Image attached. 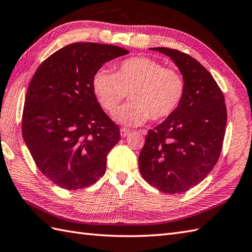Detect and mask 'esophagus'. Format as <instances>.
<instances>
[{"label":"esophagus","mask_w":252,"mask_h":252,"mask_svg":"<svg viewBox=\"0 0 252 252\" xmlns=\"http://www.w3.org/2000/svg\"><path fill=\"white\" fill-rule=\"evenodd\" d=\"M128 134H130V130H128V128H126V127H121L120 128V135H121V137H126Z\"/></svg>","instance_id":"esophagus-1"}]
</instances>
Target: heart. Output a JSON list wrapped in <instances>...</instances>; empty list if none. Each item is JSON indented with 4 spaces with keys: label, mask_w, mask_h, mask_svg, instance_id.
I'll use <instances>...</instances> for the list:
<instances>
[{
    "label": "heart",
    "mask_w": 252,
    "mask_h": 252,
    "mask_svg": "<svg viewBox=\"0 0 252 252\" xmlns=\"http://www.w3.org/2000/svg\"><path fill=\"white\" fill-rule=\"evenodd\" d=\"M93 92L99 105L113 113L130 93L131 102L114 115L117 122L137 126L151 119L160 121L171 116L185 94L186 83L176 68L165 67L146 57L130 58L115 68V73L98 69L92 78Z\"/></svg>",
    "instance_id": "1"
}]
</instances>
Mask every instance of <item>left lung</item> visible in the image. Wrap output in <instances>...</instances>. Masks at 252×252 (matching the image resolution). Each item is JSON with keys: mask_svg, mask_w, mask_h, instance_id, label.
Listing matches in <instances>:
<instances>
[{"mask_svg": "<svg viewBox=\"0 0 252 252\" xmlns=\"http://www.w3.org/2000/svg\"><path fill=\"white\" fill-rule=\"evenodd\" d=\"M151 49L175 62L186 89L178 108L148 131L138 166L149 185L174 194L200 184L217 163L225 133L226 106L223 93L200 62L176 49Z\"/></svg>", "mask_w": 252, "mask_h": 252, "instance_id": "1", "label": "left lung"}]
</instances>
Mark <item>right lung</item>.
<instances>
[{"label":"right lung","mask_w":252,"mask_h":252,"mask_svg":"<svg viewBox=\"0 0 252 252\" xmlns=\"http://www.w3.org/2000/svg\"><path fill=\"white\" fill-rule=\"evenodd\" d=\"M127 54L118 46L74 43L47 58L33 75L22 136L39 171L63 189L96 183L121 139L119 126L97 102L92 78L104 63Z\"/></svg>","instance_id":"right-lung-1"}]
</instances>
